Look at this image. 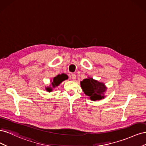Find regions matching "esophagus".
I'll use <instances>...</instances> for the list:
<instances>
[{
    "mask_svg": "<svg viewBox=\"0 0 146 146\" xmlns=\"http://www.w3.org/2000/svg\"><path fill=\"white\" fill-rule=\"evenodd\" d=\"M71 78L73 80H75L76 79V74H72L71 75Z\"/></svg>",
    "mask_w": 146,
    "mask_h": 146,
    "instance_id": "34e87169",
    "label": "esophagus"
}]
</instances>
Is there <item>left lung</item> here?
Returning <instances> with one entry per match:
<instances>
[{
  "instance_id": "8db88e82",
  "label": "left lung",
  "mask_w": 146,
  "mask_h": 146,
  "mask_svg": "<svg viewBox=\"0 0 146 146\" xmlns=\"http://www.w3.org/2000/svg\"><path fill=\"white\" fill-rule=\"evenodd\" d=\"M80 86L84 93L92 101L102 100L105 98V93L107 90V87L103 82L88 77L80 82Z\"/></svg>"
}]
</instances>
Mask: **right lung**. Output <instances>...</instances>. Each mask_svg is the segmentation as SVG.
Listing matches in <instances>:
<instances>
[{"label":"right lung","instance_id":"add662e5","mask_svg":"<svg viewBox=\"0 0 146 146\" xmlns=\"http://www.w3.org/2000/svg\"><path fill=\"white\" fill-rule=\"evenodd\" d=\"M68 78V76L66 74H59V75H58V76H56V77H55L54 78V79H53V81L50 80V82H51L50 85L46 87L45 89L48 92H52L53 89H54L55 87H57L58 86H59L60 84L62 83V82H63L64 80H67Z\"/></svg>","mask_w":146,"mask_h":146}]
</instances>
